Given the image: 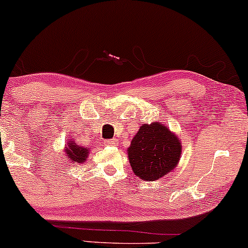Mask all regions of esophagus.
<instances>
[{"label": "esophagus", "mask_w": 248, "mask_h": 248, "mask_svg": "<svg viewBox=\"0 0 248 248\" xmlns=\"http://www.w3.org/2000/svg\"><path fill=\"white\" fill-rule=\"evenodd\" d=\"M105 145H116V141L114 140H106Z\"/></svg>", "instance_id": "esophagus-1"}]
</instances>
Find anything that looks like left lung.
Returning <instances> with one entry per match:
<instances>
[{
    "label": "left lung",
    "instance_id": "left-lung-1",
    "mask_svg": "<svg viewBox=\"0 0 248 248\" xmlns=\"http://www.w3.org/2000/svg\"><path fill=\"white\" fill-rule=\"evenodd\" d=\"M183 143L160 122L143 124L127 148V157L136 177L155 181L172 172L179 163Z\"/></svg>",
    "mask_w": 248,
    "mask_h": 248
}]
</instances>
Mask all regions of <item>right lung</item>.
I'll use <instances>...</instances> for the list:
<instances>
[{
    "label": "right lung",
    "instance_id": "add662e5",
    "mask_svg": "<svg viewBox=\"0 0 248 248\" xmlns=\"http://www.w3.org/2000/svg\"><path fill=\"white\" fill-rule=\"evenodd\" d=\"M89 150L87 147L78 145L74 141H68V144L65 145V155L71 163H83L87 161L89 155Z\"/></svg>",
    "mask_w": 248,
    "mask_h": 248
}]
</instances>
